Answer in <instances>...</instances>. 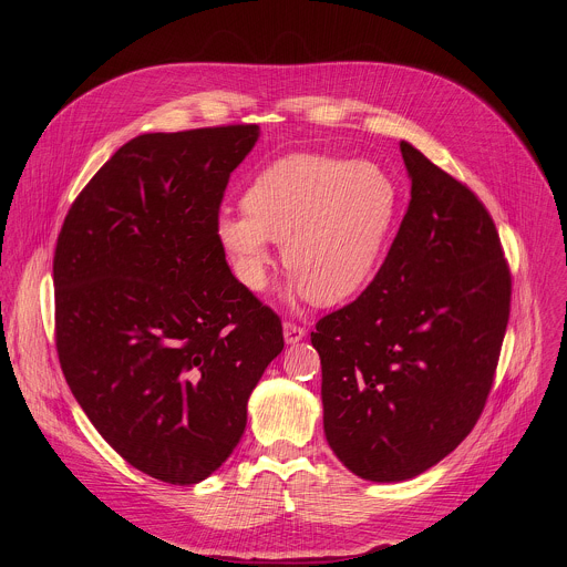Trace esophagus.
I'll return each mask as SVG.
<instances>
[{
    "mask_svg": "<svg viewBox=\"0 0 567 567\" xmlns=\"http://www.w3.org/2000/svg\"><path fill=\"white\" fill-rule=\"evenodd\" d=\"M282 334H285V341L289 343V346H293V343H298V341H302L305 339V328H300V326H296V322H291V320H287L285 326H282Z\"/></svg>",
    "mask_w": 567,
    "mask_h": 567,
    "instance_id": "obj_1",
    "label": "esophagus"
}]
</instances>
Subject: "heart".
Here are the masks:
<instances>
[{"label": "heart", "instance_id": "heart-1", "mask_svg": "<svg viewBox=\"0 0 567 567\" xmlns=\"http://www.w3.org/2000/svg\"><path fill=\"white\" fill-rule=\"evenodd\" d=\"M241 206L239 213L221 210L215 221L237 280L265 291L271 241H282L293 296L330 307L361 291L379 267L396 186L372 161L291 154L258 173Z\"/></svg>", "mask_w": 567, "mask_h": 567}]
</instances>
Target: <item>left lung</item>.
Instances as JSON below:
<instances>
[{
	"label": "left lung",
	"instance_id": "1",
	"mask_svg": "<svg viewBox=\"0 0 567 567\" xmlns=\"http://www.w3.org/2000/svg\"><path fill=\"white\" fill-rule=\"evenodd\" d=\"M411 204L374 280L322 316V429L359 477L401 482L446 457L487 403L512 274L484 204L401 141Z\"/></svg>",
	"mask_w": 567,
	"mask_h": 567
}]
</instances>
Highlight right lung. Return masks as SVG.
Listing matches in <instances>:
<instances>
[{
	"label": "right lung",
	"mask_w": 567,
	"mask_h": 567,
	"mask_svg": "<svg viewBox=\"0 0 567 567\" xmlns=\"http://www.w3.org/2000/svg\"><path fill=\"white\" fill-rule=\"evenodd\" d=\"M258 125L127 141L71 204L53 256L55 348L105 442L171 484L206 480L247 429L282 322L226 265L215 221Z\"/></svg>",
	"instance_id": "1"
}]
</instances>
